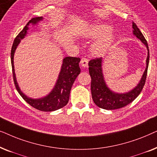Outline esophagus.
I'll use <instances>...</instances> for the list:
<instances>
[{
  "label": "esophagus",
  "mask_w": 157,
  "mask_h": 157,
  "mask_svg": "<svg viewBox=\"0 0 157 157\" xmlns=\"http://www.w3.org/2000/svg\"><path fill=\"white\" fill-rule=\"evenodd\" d=\"M81 65L83 68H87L89 66V60L86 58H82L81 60Z\"/></svg>",
  "instance_id": "34e87169"
}]
</instances>
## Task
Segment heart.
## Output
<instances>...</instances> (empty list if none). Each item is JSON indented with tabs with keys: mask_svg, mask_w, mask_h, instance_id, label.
Instances as JSON below:
<instances>
[{
	"mask_svg": "<svg viewBox=\"0 0 157 157\" xmlns=\"http://www.w3.org/2000/svg\"><path fill=\"white\" fill-rule=\"evenodd\" d=\"M111 30L112 28L109 25L100 24L91 28L86 33V36L89 38H99L106 35L93 45L92 50L95 54L104 55L108 51L114 39Z\"/></svg>",
	"mask_w": 157,
	"mask_h": 157,
	"instance_id": "heart-1",
	"label": "heart"
}]
</instances>
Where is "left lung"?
<instances>
[{
    "instance_id": "obj_1",
    "label": "left lung",
    "mask_w": 157,
    "mask_h": 157,
    "mask_svg": "<svg viewBox=\"0 0 157 157\" xmlns=\"http://www.w3.org/2000/svg\"><path fill=\"white\" fill-rule=\"evenodd\" d=\"M132 28L133 34L145 45L148 51L147 61H146L147 62L146 69L140 81L132 90L124 94L116 93L111 91L107 86L104 80L102 71V58L91 59L89 62V74L91 78V90L92 98L96 106L101 109H106V110H113V109H118L126 106V105L132 103L139 95L145 84L149 62V47H148L147 41L146 40L144 36H143L140 30L138 29L137 25L134 22L132 23Z\"/></svg>"
}]
</instances>
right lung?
I'll list each match as a JSON object with an SVG mask.
<instances>
[{
	"label": "right lung",
	"mask_w": 157,
	"mask_h": 157,
	"mask_svg": "<svg viewBox=\"0 0 157 157\" xmlns=\"http://www.w3.org/2000/svg\"><path fill=\"white\" fill-rule=\"evenodd\" d=\"M42 20L43 17H36V18H32L15 38L12 46L11 53H10L13 76L14 83L17 91L28 104L38 110L42 111H53L63 108L68 104V100H69L71 89L76 77L78 76L81 72L80 67L78 65L81 60L80 58L69 56L64 58L61 68V71L59 73L56 83L52 91L47 96L40 98H30L21 91L18 83L17 82L14 69L13 57L15 51H16L18 44L21 43V40L23 39L26 36L28 30L29 29V25H37V23Z\"/></svg>",
	"instance_id": "add662e5"
}]
</instances>
